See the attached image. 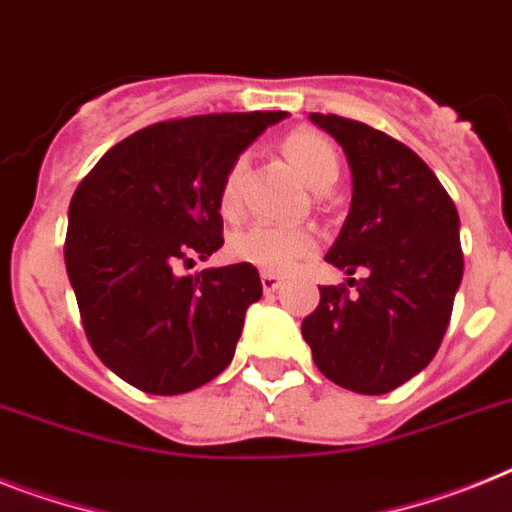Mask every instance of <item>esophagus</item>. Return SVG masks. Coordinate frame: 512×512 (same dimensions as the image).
I'll list each match as a JSON object with an SVG mask.
<instances>
[{
    "instance_id": "1",
    "label": "esophagus",
    "mask_w": 512,
    "mask_h": 512,
    "mask_svg": "<svg viewBox=\"0 0 512 512\" xmlns=\"http://www.w3.org/2000/svg\"><path fill=\"white\" fill-rule=\"evenodd\" d=\"M260 281H263V289L270 294V291L281 289L283 276H278V273H270V270H263V273H260Z\"/></svg>"
}]
</instances>
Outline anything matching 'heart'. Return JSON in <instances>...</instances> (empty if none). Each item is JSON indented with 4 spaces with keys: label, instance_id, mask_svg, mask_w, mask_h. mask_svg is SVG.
Wrapping results in <instances>:
<instances>
[{
    "label": "heart",
    "instance_id": "1",
    "mask_svg": "<svg viewBox=\"0 0 512 512\" xmlns=\"http://www.w3.org/2000/svg\"><path fill=\"white\" fill-rule=\"evenodd\" d=\"M281 150L312 190L322 192L336 184L338 174H341V158H338L336 145L330 143L328 137H322L320 132H289L283 137ZM244 163H247L244 156L236 158L223 176L218 208L226 218H234L239 213V184H242ZM315 249V231L270 226V223H252L247 229L236 231L229 239V255L236 263L255 265V268L270 270V273H286L302 257L312 255Z\"/></svg>",
    "mask_w": 512,
    "mask_h": 512
}]
</instances>
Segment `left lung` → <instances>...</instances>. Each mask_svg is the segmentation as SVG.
<instances>
[{"label":"left lung","instance_id":"left-lung-1","mask_svg":"<svg viewBox=\"0 0 512 512\" xmlns=\"http://www.w3.org/2000/svg\"><path fill=\"white\" fill-rule=\"evenodd\" d=\"M351 166V210L330 265L354 276L322 286L302 320L317 369L354 393L382 395L419 375L440 349L463 278L458 210L414 150L364 122L309 114Z\"/></svg>","mask_w":512,"mask_h":512}]
</instances>
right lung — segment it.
<instances>
[{
	"instance_id": "obj_1",
	"label": "right lung",
	"mask_w": 512,
	"mask_h": 512,
	"mask_svg": "<svg viewBox=\"0 0 512 512\" xmlns=\"http://www.w3.org/2000/svg\"><path fill=\"white\" fill-rule=\"evenodd\" d=\"M286 111L203 114L124 137L77 184L64 265L88 343L114 375L179 395L234 359L244 312L263 296L255 265L179 276L223 247L218 208L231 163Z\"/></svg>"
}]
</instances>
